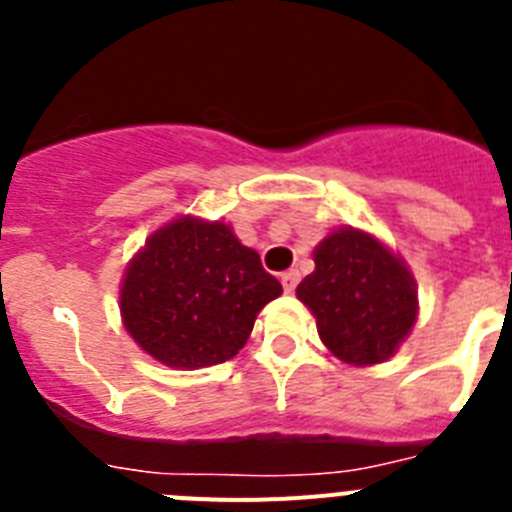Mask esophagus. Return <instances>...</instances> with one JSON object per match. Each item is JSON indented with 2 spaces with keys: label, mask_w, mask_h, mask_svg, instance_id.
I'll return each instance as SVG.
<instances>
[{
  "label": "esophagus",
  "mask_w": 512,
  "mask_h": 512,
  "mask_svg": "<svg viewBox=\"0 0 512 512\" xmlns=\"http://www.w3.org/2000/svg\"><path fill=\"white\" fill-rule=\"evenodd\" d=\"M297 284H300V271H297V269L284 271V274H282V287H284V292H295Z\"/></svg>",
  "instance_id": "obj_1"
}]
</instances>
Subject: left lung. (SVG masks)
Here are the masks:
<instances>
[{
    "instance_id": "8db88e82",
    "label": "left lung",
    "mask_w": 512,
    "mask_h": 512,
    "mask_svg": "<svg viewBox=\"0 0 512 512\" xmlns=\"http://www.w3.org/2000/svg\"><path fill=\"white\" fill-rule=\"evenodd\" d=\"M297 297L318 320L325 346L356 366L390 359L418 315L408 266L377 238L343 228L315 248V271Z\"/></svg>"
}]
</instances>
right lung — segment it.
<instances>
[{
	"label": "right lung",
	"instance_id": "1",
	"mask_svg": "<svg viewBox=\"0 0 512 512\" xmlns=\"http://www.w3.org/2000/svg\"><path fill=\"white\" fill-rule=\"evenodd\" d=\"M282 295L259 253L223 223L174 220L130 261L120 289L125 328L146 354L176 369L233 359L261 307Z\"/></svg>",
	"mask_w": 512,
	"mask_h": 512
}]
</instances>
